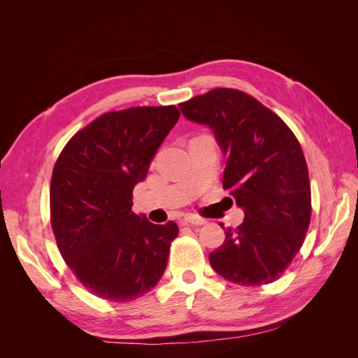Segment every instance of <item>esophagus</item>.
I'll return each instance as SVG.
<instances>
[{"label":"esophagus","mask_w":358,"mask_h":358,"mask_svg":"<svg viewBox=\"0 0 358 358\" xmlns=\"http://www.w3.org/2000/svg\"><path fill=\"white\" fill-rule=\"evenodd\" d=\"M183 222H185L187 225H196V227L206 224L204 220L199 218V216H194V215H187L185 218H183Z\"/></svg>","instance_id":"obj_1"}]
</instances>
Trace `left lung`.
<instances>
[{"label":"left lung","instance_id":"obj_1","mask_svg":"<svg viewBox=\"0 0 358 358\" xmlns=\"http://www.w3.org/2000/svg\"><path fill=\"white\" fill-rule=\"evenodd\" d=\"M188 121L208 125L227 158L222 178L243 222L210 252L213 270L246 287L270 284L289 266L310 221L305 157L287 124L254 96L218 88L180 103Z\"/></svg>","mask_w":358,"mask_h":358}]
</instances>
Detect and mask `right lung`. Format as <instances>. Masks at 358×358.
I'll list each match as a JSON object with an SVG mask.
<instances>
[{"instance_id": "add662e5", "label": "right lung", "mask_w": 358, "mask_h": 358, "mask_svg": "<svg viewBox=\"0 0 358 358\" xmlns=\"http://www.w3.org/2000/svg\"><path fill=\"white\" fill-rule=\"evenodd\" d=\"M179 116L175 106L104 113L74 134L57 161L52 230L62 258L95 296L134 300L164 273L179 229L131 212L133 189Z\"/></svg>"}]
</instances>
